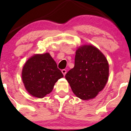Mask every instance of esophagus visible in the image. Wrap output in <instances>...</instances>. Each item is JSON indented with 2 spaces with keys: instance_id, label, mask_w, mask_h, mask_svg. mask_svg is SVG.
Listing matches in <instances>:
<instances>
[{
  "instance_id": "1",
  "label": "esophagus",
  "mask_w": 131,
  "mask_h": 131,
  "mask_svg": "<svg viewBox=\"0 0 131 131\" xmlns=\"http://www.w3.org/2000/svg\"><path fill=\"white\" fill-rule=\"evenodd\" d=\"M61 71H62V74H63L64 76H65L66 74V73H67V70H65V69H63V70H62Z\"/></svg>"
}]
</instances>
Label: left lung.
Here are the masks:
<instances>
[{"label":"left lung","instance_id":"8db88e82","mask_svg":"<svg viewBox=\"0 0 131 131\" xmlns=\"http://www.w3.org/2000/svg\"><path fill=\"white\" fill-rule=\"evenodd\" d=\"M108 74V63L103 53L95 46L85 45L76 50L74 67L65 77L76 96L88 100L104 89Z\"/></svg>","mask_w":131,"mask_h":131}]
</instances>
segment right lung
I'll use <instances>...</instances> for the list:
<instances>
[{"instance_id":"obj_1","label":"right lung","mask_w":131,"mask_h":131,"mask_svg":"<svg viewBox=\"0 0 131 131\" xmlns=\"http://www.w3.org/2000/svg\"><path fill=\"white\" fill-rule=\"evenodd\" d=\"M49 53L36 54L25 63L22 80L31 95L42 98L52 91L55 83L63 77Z\"/></svg>"}]
</instances>
